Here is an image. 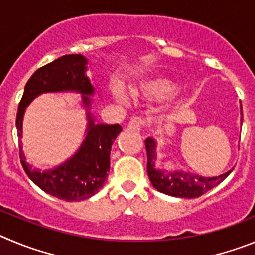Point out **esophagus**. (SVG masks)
Listing matches in <instances>:
<instances>
[{
    "label": "esophagus",
    "mask_w": 255,
    "mask_h": 255,
    "mask_svg": "<svg viewBox=\"0 0 255 255\" xmlns=\"http://www.w3.org/2000/svg\"><path fill=\"white\" fill-rule=\"evenodd\" d=\"M144 123H146V121L143 118H141V117H132L129 122H128L127 128L129 130H139L142 129Z\"/></svg>",
    "instance_id": "1"
}]
</instances>
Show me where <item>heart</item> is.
<instances>
[{"mask_svg": "<svg viewBox=\"0 0 255 255\" xmlns=\"http://www.w3.org/2000/svg\"><path fill=\"white\" fill-rule=\"evenodd\" d=\"M178 85L162 76L143 77L130 86L132 95L144 100H160L173 96L178 91ZM113 95L119 103L126 102V96L121 89H116Z\"/></svg>", "mask_w": 255, "mask_h": 255, "instance_id": "obj_1", "label": "heart"}]
</instances>
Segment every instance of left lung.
Returning a JSON list of instances; mask_svg holds the SVG:
<instances>
[{
  "label": "left lung",
  "mask_w": 255,
  "mask_h": 255,
  "mask_svg": "<svg viewBox=\"0 0 255 255\" xmlns=\"http://www.w3.org/2000/svg\"><path fill=\"white\" fill-rule=\"evenodd\" d=\"M242 109V104H240ZM243 122V109H242ZM146 152H147V174L150 182L156 189L167 196L180 197V198H196L208 192L210 189L219 185L222 180L228 178L233 169L219 176H201L196 174L183 173V171H164L155 167L156 157V141L153 138H147L144 141Z\"/></svg>",
  "instance_id": "1"
}]
</instances>
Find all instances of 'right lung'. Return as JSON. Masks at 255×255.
I'll return each mask as SVG.
<instances>
[{
  "label": "right lung",
  "instance_id": "add662e5",
  "mask_svg": "<svg viewBox=\"0 0 255 255\" xmlns=\"http://www.w3.org/2000/svg\"><path fill=\"white\" fill-rule=\"evenodd\" d=\"M86 65L88 59L81 54H66L36 70L25 85L16 116L17 137L21 138L25 109L36 96L61 91H75L82 95V104L88 111L86 137L67 161L48 170L35 169L26 162L21 143L19 144L20 160L27 176L45 193L67 202L84 201L102 189L111 169L112 144L122 132L119 125H103L94 121L89 111V95H93L94 88L86 76Z\"/></svg>",
  "mask_w": 255,
  "mask_h": 255
}]
</instances>
